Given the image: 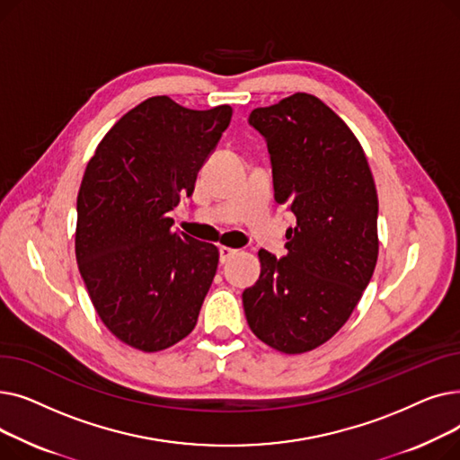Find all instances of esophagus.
<instances>
[{
  "mask_svg": "<svg viewBox=\"0 0 460 460\" xmlns=\"http://www.w3.org/2000/svg\"><path fill=\"white\" fill-rule=\"evenodd\" d=\"M236 255V250H233V248H227V246H220V262L222 264H226L231 257H234Z\"/></svg>",
  "mask_w": 460,
  "mask_h": 460,
  "instance_id": "esophagus-1",
  "label": "esophagus"
}]
</instances>
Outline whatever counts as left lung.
Returning a JSON list of instances; mask_svg holds the SVG:
<instances>
[{
    "instance_id": "left-lung-1",
    "label": "left lung",
    "mask_w": 460,
    "mask_h": 460,
    "mask_svg": "<svg viewBox=\"0 0 460 460\" xmlns=\"http://www.w3.org/2000/svg\"><path fill=\"white\" fill-rule=\"evenodd\" d=\"M267 141L274 198L296 216L287 255L259 252L261 276L244 288L252 332L285 354H302L340 330L371 281L378 199L359 141L317 96L296 93L250 113Z\"/></svg>"
}]
</instances>
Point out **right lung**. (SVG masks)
I'll use <instances>...</instances> for the list:
<instances>
[{"label":"right lung","mask_w":460,"mask_h":460,"mask_svg":"<svg viewBox=\"0 0 460 460\" xmlns=\"http://www.w3.org/2000/svg\"><path fill=\"white\" fill-rule=\"evenodd\" d=\"M231 115L153 96L117 120L85 167L80 274L108 330L143 352L184 340L214 279L217 248L175 231L169 212L193 193Z\"/></svg>","instance_id":"1"}]
</instances>
